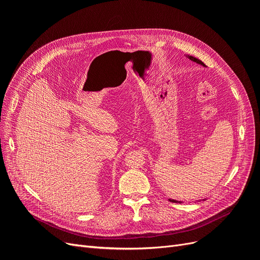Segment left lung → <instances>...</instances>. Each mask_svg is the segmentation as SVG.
<instances>
[{
    "label": "left lung",
    "mask_w": 260,
    "mask_h": 260,
    "mask_svg": "<svg viewBox=\"0 0 260 260\" xmlns=\"http://www.w3.org/2000/svg\"><path fill=\"white\" fill-rule=\"evenodd\" d=\"M187 57L190 58L191 60H193V61H195V62H198V64H200V65H202V66H205V64H204V62L202 61V60H200V59H198L196 57H194V56H190V55H187ZM170 202H172V203H181L180 201L178 202V201H175V200H169Z\"/></svg>",
    "instance_id": "8db88e82"
}]
</instances>
